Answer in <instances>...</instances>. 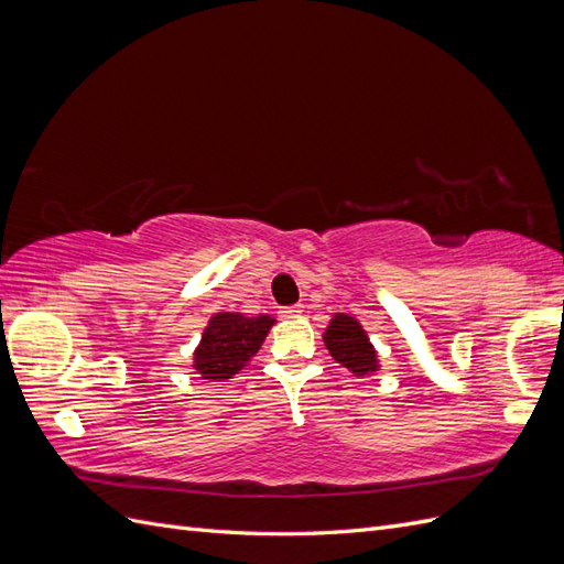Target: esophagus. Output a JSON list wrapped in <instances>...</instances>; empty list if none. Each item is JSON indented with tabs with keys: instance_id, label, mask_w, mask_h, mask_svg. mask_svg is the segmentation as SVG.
<instances>
[{
	"instance_id": "34e87169",
	"label": "esophagus",
	"mask_w": 564,
	"mask_h": 564,
	"mask_svg": "<svg viewBox=\"0 0 564 564\" xmlns=\"http://www.w3.org/2000/svg\"><path fill=\"white\" fill-rule=\"evenodd\" d=\"M303 313V305L296 303V305H284V308L280 311V317L284 319H292V317H299Z\"/></svg>"
}]
</instances>
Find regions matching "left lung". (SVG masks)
Masks as SVG:
<instances>
[{
  "instance_id": "8db88e82",
  "label": "left lung",
  "mask_w": 564,
  "mask_h": 564,
  "mask_svg": "<svg viewBox=\"0 0 564 564\" xmlns=\"http://www.w3.org/2000/svg\"><path fill=\"white\" fill-rule=\"evenodd\" d=\"M322 338L334 360L350 369L355 377H367V373L379 371V355L373 350L362 324L355 317L336 313Z\"/></svg>"
}]
</instances>
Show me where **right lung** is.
I'll list each match as a JSON object with an SVG mask.
<instances>
[{
  "label": "right lung",
  "mask_w": 564,
  "mask_h": 564,
  "mask_svg": "<svg viewBox=\"0 0 564 564\" xmlns=\"http://www.w3.org/2000/svg\"><path fill=\"white\" fill-rule=\"evenodd\" d=\"M270 315L245 317L242 313H216L195 348V369L207 381L232 379L259 352L270 332Z\"/></svg>",
  "instance_id": "right-lung-1"
}]
</instances>
